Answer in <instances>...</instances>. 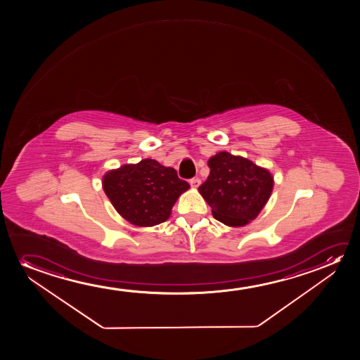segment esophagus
Returning a JSON list of instances; mask_svg holds the SVG:
<instances>
[{
    "mask_svg": "<svg viewBox=\"0 0 360 360\" xmlns=\"http://www.w3.org/2000/svg\"><path fill=\"white\" fill-rule=\"evenodd\" d=\"M189 183H191V187L198 188L200 186V179H199V178H192V179L189 181Z\"/></svg>",
    "mask_w": 360,
    "mask_h": 360,
    "instance_id": "1",
    "label": "esophagus"
}]
</instances>
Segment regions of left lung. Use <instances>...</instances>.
<instances>
[{
    "mask_svg": "<svg viewBox=\"0 0 360 360\" xmlns=\"http://www.w3.org/2000/svg\"><path fill=\"white\" fill-rule=\"evenodd\" d=\"M207 166L210 174L199 192L212 207V217L232 227L255 220L271 197V172L225 151L212 156Z\"/></svg>",
    "mask_w": 360,
    "mask_h": 360,
    "instance_id": "8db88e82",
    "label": "left lung"
}]
</instances>
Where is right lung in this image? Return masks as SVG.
<instances>
[{
	"mask_svg": "<svg viewBox=\"0 0 360 360\" xmlns=\"http://www.w3.org/2000/svg\"><path fill=\"white\" fill-rule=\"evenodd\" d=\"M104 193L115 210L135 226H155L167 220L178 197L189 184L177 171L145 158L124 165L103 177Z\"/></svg>",
	"mask_w": 360,
	"mask_h": 360,
	"instance_id": "add662e5",
	"label": "right lung"
}]
</instances>
